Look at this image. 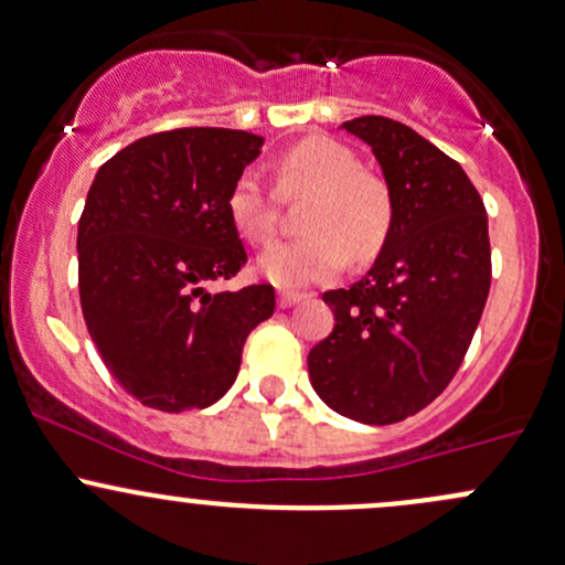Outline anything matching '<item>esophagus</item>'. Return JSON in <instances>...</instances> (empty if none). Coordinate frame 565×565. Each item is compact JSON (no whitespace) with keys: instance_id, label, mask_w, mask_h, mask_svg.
I'll return each instance as SVG.
<instances>
[{"instance_id":"1","label":"esophagus","mask_w":565,"mask_h":565,"mask_svg":"<svg viewBox=\"0 0 565 565\" xmlns=\"http://www.w3.org/2000/svg\"><path fill=\"white\" fill-rule=\"evenodd\" d=\"M301 299H305V296H301V294H290V290H282V294H280V307L282 309H290L294 305H299Z\"/></svg>"}]
</instances>
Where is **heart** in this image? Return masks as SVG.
I'll list each match as a JSON object with an SVG mask.
<instances>
[{
	"label": "heart",
	"mask_w": 565,
	"mask_h": 565,
	"mask_svg": "<svg viewBox=\"0 0 565 565\" xmlns=\"http://www.w3.org/2000/svg\"><path fill=\"white\" fill-rule=\"evenodd\" d=\"M285 196H309L301 228L307 236L280 242L258 258V271L285 290L329 282L348 258L366 264L380 256L393 232V193L380 174L366 172L353 150L326 137L294 145L277 167ZM236 234L266 245L277 232L275 193L256 172L236 178L228 193Z\"/></svg>",
	"instance_id": "b5f03b06"
}]
</instances>
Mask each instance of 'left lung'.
Wrapping results in <instances>:
<instances>
[{
  "label": "left lung",
  "mask_w": 565,
  "mask_h": 565,
  "mask_svg": "<svg viewBox=\"0 0 565 565\" xmlns=\"http://www.w3.org/2000/svg\"><path fill=\"white\" fill-rule=\"evenodd\" d=\"M342 129L377 156L396 217L366 277L323 294L337 323L307 366L333 412L391 426L463 363L490 290L488 215L460 163L409 126L363 115Z\"/></svg>",
  "instance_id": "left-lung-1"
}]
</instances>
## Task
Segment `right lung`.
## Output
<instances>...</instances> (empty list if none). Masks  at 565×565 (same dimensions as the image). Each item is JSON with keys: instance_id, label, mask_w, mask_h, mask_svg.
<instances>
[{"instance_id": "obj_1", "label": "right lung", "mask_w": 565, "mask_h": 565, "mask_svg": "<svg viewBox=\"0 0 565 565\" xmlns=\"http://www.w3.org/2000/svg\"><path fill=\"white\" fill-rule=\"evenodd\" d=\"M264 137L174 129L105 161L77 223V285L110 374L150 409L215 404L234 385L247 333L271 318L275 288L232 280L247 253L228 193Z\"/></svg>"}]
</instances>
